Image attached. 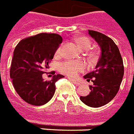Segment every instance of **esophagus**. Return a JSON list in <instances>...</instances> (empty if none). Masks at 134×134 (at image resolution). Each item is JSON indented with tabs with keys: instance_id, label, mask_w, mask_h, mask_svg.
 Listing matches in <instances>:
<instances>
[{
	"instance_id": "34e87169",
	"label": "esophagus",
	"mask_w": 134,
	"mask_h": 134,
	"mask_svg": "<svg viewBox=\"0 0 134 134\" xmlns=\"http://www.w3.org/2000/svg\"><path fill=\"white\" fill-rule=\"evenodd\" d=\"M70 80L71 81V82H72L75 84V85H77V86H78V85H80V83L77 80H73V79H71Z\"/></svg>"
}]
</instances>
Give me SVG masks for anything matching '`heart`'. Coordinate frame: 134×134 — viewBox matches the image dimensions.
I'll return each mask as SVG.
<instances>
[{
  "instance_id": "1",
  "label": "heart",
  "mask_w": 134,
  "mask_h": 134,
  "mask_svg": "<svg viewBox=\"0 0 134 134\" xmlns=\"http://www.w3.org/2000/svg\"><path fill=\"white\" fill-rule=\"evenodd\" d=\"M77 46L82 50H86L91 46V41L87 37H80L76 39ZM62 46H59L56 51L55 55L59 56L61 53ZM84 63L82 61H74V60H67L63 62L59 65V71L63 74L70 77H74L77 74L84 69Z\"/></svg>"
}]
</instances>
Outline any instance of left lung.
<instances>
[{"mask_svg":"<svg viewBox=\"0 0 134 134\" xmlns=\"http://www.w3.org/2000/svg\"><path fill=\"white\" fill-rule=\"evenodd\" d=\"M88 34L95 39L101 48V56L95 69L84 76L91 80V92L80 99L84 104L93 108L107 104L119 91L123 74L124 66L119 48L111 38L101 32L88 30Z\"/></svg>","mask_w":134,"mask_h":134,"instance_id":"obj_1","label":"left lung"}]
</instances>
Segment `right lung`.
<instances>
[{
    "instance_id": "right-lung-1",
    "label": "right lung",
    "mask_w": 134,
    "mask_h": 134,
    "mask_svg": "<svg viewBox=\"0 0 134 134\" xmlns=\"http://www.w3.org/2000/svg\"><path fill=\"white\" fill-rule=\"evenodd\" d=\"M62 41L61 36L56 33H40L22 39L15 47L10 77L18 94L29 104L48 103L54 95L56 82L64 77L52 71L51 80L43 78Z\"/></svg>"
}]
</instances>
